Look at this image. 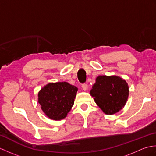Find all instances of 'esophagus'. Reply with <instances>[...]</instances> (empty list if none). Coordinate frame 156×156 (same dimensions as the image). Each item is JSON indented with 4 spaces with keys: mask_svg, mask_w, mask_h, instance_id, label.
Segmentation results:
<instances>
[{
    "mask_svg": "<svg viewBox=\"0 0 156 156\" xmlns=\"http://www.w3.org/2000/svg\"><path fill=\"white\" fill-rule=\"evenodd\" d=\"M82 89H83L84 91L88 90V86H87V84H82Z\"/></svg>",
    "mask_w": 156,
    "mask_h": 156,
    "instance_id": "esophagus-1",
    "label": "esophagus"
}]
</instances>
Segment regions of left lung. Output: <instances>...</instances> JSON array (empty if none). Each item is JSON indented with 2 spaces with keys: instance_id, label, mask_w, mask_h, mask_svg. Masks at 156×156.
I'll use <instances>...</instances> for the list:
<instances>
[{
  "instance_id": "8db88e82",
  "label": "left lung",
  "mask_w": 156,
  "mask_h": 156,
  "mask_svg": "<svg viewBox=\"0 0 156 156\" xmlns=\"http://www.w3.org/2000/svg\"><path fill=\"white\" fill-rule=\"evenodd\" d=\"M90 94L105 114L112 115L124 107L129 96V87L118 76H99L92 86Z\"/></svg>"
}]
</instances>
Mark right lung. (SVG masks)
<instances>
[{"label":"right lung","instance_id":"1","mask_svg":"<svg viewBox=\"0 0 156 156\" xmlns=\"http://www.w3.org/2000/svg\"><path fill=\"white\" fill-rule=\"evenodd\" d=\"M78 88L68 82L49 83L38 94L42 111L53 120L64 119L74 105Z\"/></svg>","mask_w":156,"mask_h":156}]
</instances>
